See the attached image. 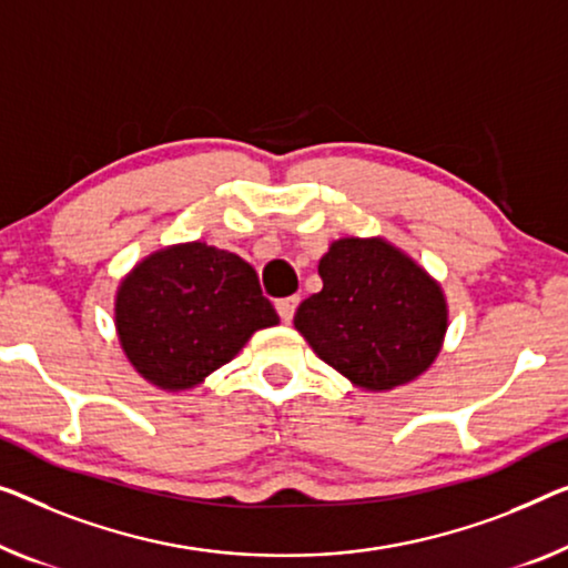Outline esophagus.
<instances>
[{"label":"esophagus","mask_w":568,"mask_h":568,"mask_svg":"<svg viewBox=\"0 0 568 568\" xmlns=\"http://www.w3.org/2000/svg\"><path fill=\"white\" fill-rule=\"evenodd\" d=\"M275 308H277V313H281V318L285 321V324H291L293 313H295V308H298V295H287V298H281Z\"/></svg>","instance_id":"34e87169"}]
</instances>
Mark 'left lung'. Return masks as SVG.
<instances>
[{"instance_id":"obj_1","label":"left lung","mask_w":568,"mask_h":568,"mask_svg":"<svg viewBox=\"0 0 568 568\" xmlns=\"http://www.w3.org/2000/svg\"><path fill=\"white\" fill-rule=\"evenodd\" d=\"M324 287L293 324L326 365L365 390H393L430 367L446 334L434 277L385 240L334 242L318 262Z\"/></svg>"}]
</instances>
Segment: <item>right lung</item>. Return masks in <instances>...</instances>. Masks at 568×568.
I'll return each mask as SVG.
<instances>
[{
    "instance_id": "obj_1",
    "label": "right lung",
    "mask_w": 568,
    "mask_h": 568,
    "mask_svg": "<svg viewBox=\"0 0 568 568\" xmlns=\"http://www.w3.org/2000/svg\"><path fill=\"white\" fill-rule=\"evenodd\" d=\"M116 334L132 367L163 390H189L226 365L277 313L250 262L206 242L175 244L124 277Z\"/></svg>"
}]
</instances>
